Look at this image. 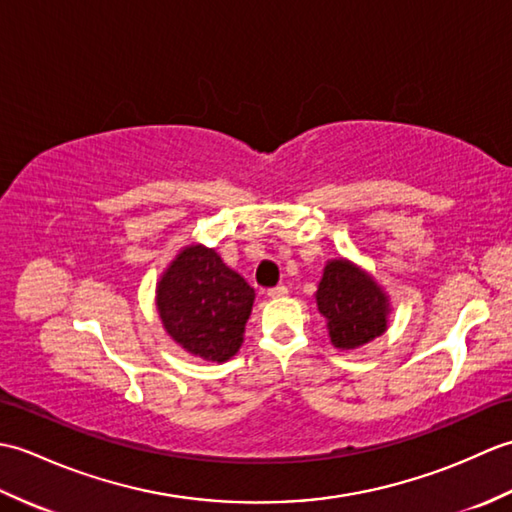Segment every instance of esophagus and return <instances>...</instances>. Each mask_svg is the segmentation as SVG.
Returning a JSON list of instances; mask_svg holds the SVG:
<instances>
[{
	"label": "esophagus",
	"instance_id": "obj_1",
	"mask_svg": "<svg viewBox=\"0 0 512 512\" xmlns=\"http://www.w3.org/2000/svg\"><path fill=\"white\" fill-rule=\"evenodd\" d=\"M268 297H270V299H284V297H288V288H286V286L270 288V290H268Z\"/></svg>",
	"mask_w": 512,
	"mask_h": 512
}]
</instances>
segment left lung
Instances as JSON below:
<instances>
[{"mask_svg": "<svg viewBox=\"0 0 512 512\" xmlns=\"http://www.w3.org/2000/svg\"><path fill=\"white\" fill-rule=\"evenodd\" d=\"M314 297L339 350H356L387 330L389 297L372 275L343 257L325 264Z\"/></svg>", "mask_w": 512, "mask_h": 512, "instance_id": "left-lung-1", "label": "left lung"}]
</instances>
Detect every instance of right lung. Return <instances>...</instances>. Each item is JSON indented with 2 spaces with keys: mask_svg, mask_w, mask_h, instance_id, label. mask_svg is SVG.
Returning <instances> with one entry per match:
<instances>
[{
  "mask_svg": "<svg viewBox=\"0 0 512 512\" xmlns=\"http://www.w3.org/2000/svg\"><path fill=\"white\" fill-rule=\"evenodd\" d=\"M255 290L213 248H182L156 286V308L167 334L189 354L224 363L244 341Z\"/></svg>",
  "mask_w": 512,
  "mask_h": 512,
  "instance_id": "add662e5",
  "label": "right lung"
}]
</instances>
